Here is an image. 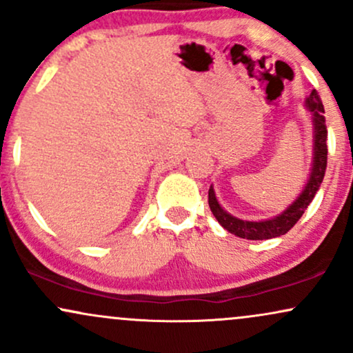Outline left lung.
Here are the masks:
<instances>
[{"label":"left lung","mask_w":353,"mask_h":353,"mask_svg":"<svg viewBox=\"0 0 353 353\" xmlns=\"http://www.w3.org/2000/svg\"><path fill=\"white\" fill-rule=\"evenodd\" d=\"M305 108L312 112V125H314V161H312L309 181H307L301 196L282 214L272 219H267V221H242V219L230 216L228 210L221 208L214 188L210 185L209 208L219 224L234 236L249 239V241H264V239L283 236L297 224V221L302 217V214L305 212V209L309 208L312 199L317 194L327 169V125L325 117H323L322 99H320L319 92L315 89L305 99Z\"/></svg>","instance_id":"8db88e82"}]
</instances>
